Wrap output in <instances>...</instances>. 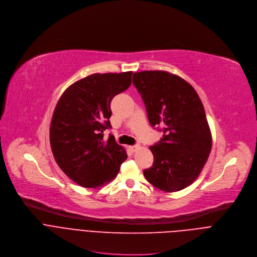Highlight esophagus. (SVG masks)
<instances>
[{
  "label": "esophagus",
  "mask_w": 257,
  "mask_h": 257,
  "mask_svg": "<svg viewBox=\"0 0 257 257\" xmlns=\"http://www.w3.org/2000/svg\"><path fill=\"white\" fill-rule=\"evenodd\" d=\"M140 148V146L139 145H135V146H130V150L132 151V152H136L138 149Z\"/></svg>",
  "instance_id": "1"
}]
</instances>
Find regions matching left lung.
<instances>
[{"label": "left lung", "instance_id": "8db88e82", "mask_svg": "<svg viewBox=\"0 0 257 257\" xmlns=\"http://www.w3.org/2000/svg\"><path fill=\"white\" fill-rule=\"evenodd\" d=\"M133 84L142 96L150 124L163 132V138L150 147L154 163L144 175L163 191L181 190L197 178L212 149L201 101L189 83L165 71L135 73Z\"/></svg>", "mask_w": 257, "mask_h": 257}]
</instances>
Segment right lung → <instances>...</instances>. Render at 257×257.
Here are the masks:
<instances>
[{"mask_svg":"<svg viewBox=\"0 0 257 257\" xmlns=\"http://www.w3.org/2000/svg\"><path fill=\"white\" fill-rule=\"evenodd\" d=\"M133 72L93 74L71 85L61 96L49 127L56 162L77 184L96 188L112 180L127 158L112 135V98L132 84Z\"/></svg>","mask_w":257,"mask_h":257,"instance_id":"1","label":"right lung"}]
</instances>
